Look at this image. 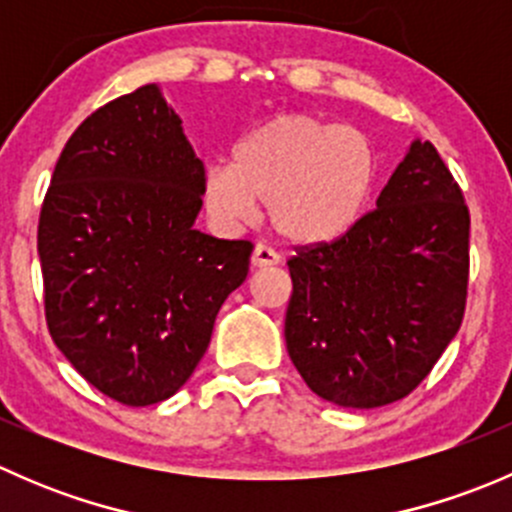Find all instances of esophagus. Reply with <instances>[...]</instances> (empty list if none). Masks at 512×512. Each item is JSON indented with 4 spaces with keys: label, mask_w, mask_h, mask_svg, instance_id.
Listing matches in <instances>:
<instances>
[{
    "label": "esophagus",
    "mask_w": 512,
    "mask_h": 512,
    "mask_svg": "<svg viewBox=\"0 0 512 512\" xmlns=\"http://www.w3.org/2000/svg\"><path fill=\"white\" fill-rule=\"evenodd\" d=\"M250 262H252V267H272V265H277V262H280V255H277L272 247L257 245L255 250H252Z\"/></svg>",
    "instance_id": "1"
}]
</instances>
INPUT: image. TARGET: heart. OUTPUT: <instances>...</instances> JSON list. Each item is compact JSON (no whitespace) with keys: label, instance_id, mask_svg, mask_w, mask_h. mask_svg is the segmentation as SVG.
I'll list each match as a JSON object with an SVG mask.
<instances>
[{"label":"heart","instance_id":"b5f03b06","mask_svg":"<svg viewBox=\"0 0 512 512\" xmlns=\"http://www.w3.org/2000/svg\"><path fill=\"white\" fill-rule=\"evenodd\" d=\"M379 175L369 133L314 113H280L235 143L230 165L205 170L203 198L220 223H242L260 205L289 245L319 247L364 223Z\"/></svg>","mask_w":512,"mask_h":512}]
</instances>
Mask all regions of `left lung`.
I'll list each match as a JSON object with an SVG mask.
<instances>
[{
	"instance_id": "8db88e82",
	"label": "left lung",
	"mask_w": 512,
	"mask_h": 512,
	"mask_svg": "<svg viewBox=\"0 0 512 512\" xmlns=\"http://www.w3.org/2000/svg\"><path fill=\"white\" fill-rule=\"evenodd\" d=\"M468 235L451 170L414 141L352 235L299 247L285 342L309 389L344 409L409 396L461 329Z\"/></svg>"
}]
</instances>
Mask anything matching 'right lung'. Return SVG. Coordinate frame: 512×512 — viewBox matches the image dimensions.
<instances>
[{
  "label": "right lung",
  "instance_id": "add662e5",
  "mask_svg": "<svg viewBox=\"0 0 512 512\" xmlns=\"http://www.w3.org/2000/svg\"><path fill=\"white\" fill-rule=\"evenodd\" d=\"M180 123L156 84L101 106L61 151L39 215L51 339L126 406L190 379L250 270L252 242L193 227L205 168Z\"/></svg>",
  "mask_w": 512,
  "mask_h": 512
}]
</instances>
